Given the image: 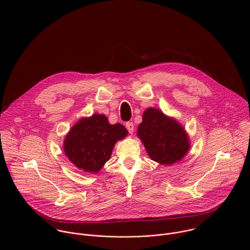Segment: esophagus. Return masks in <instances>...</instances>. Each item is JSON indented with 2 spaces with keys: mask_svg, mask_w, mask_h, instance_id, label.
I'll use <instances>...</instances> for the list:
<instances>
[{
  "mask_svg": "<svg viewBox=\"0 0 250 250\" xmlns=\"http://www.w3.org/2000/svg\"><path fill=\"white\" fill-rule=\"evenodd\" d=\"M125 127H126V129L129 133H132L133 128H134V125H133L132 122H127V123H125Z\"/></svg>",
  "mask_w": 250,
  "mask_h": 250,
  "instance_id": "34e87169",
  "label": "esophagus"
}]
</instances>
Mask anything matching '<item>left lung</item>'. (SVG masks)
Returning a JSON list of instances; mask_svg holds the SVG:
<instances>
[{"instance_id":"8db88e82","label":"left lung","mask_w":250,"mask_h":250,"mask_svg":"<svg viewBox=\"0 0 250 250\" xmlns=\"http://www.w3.org/2000/svg\"><path fill=\"white\" fill-rule=\"evenodd\" d=\"M137 134L150 158L163 165L181 160L190 147L184 128L156 109L145 112Z\"/></svg>"}]
</instances>
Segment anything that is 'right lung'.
<instances>
[{"instance_id":"right-lung-1","label":"right lung","mask_w":250,"mask_h":250,"mask_svg":"<svg viewBox=\"0 0 250 250\" xmlns=\"http://www.w3.org/2000/svg\"><path fill=\"white\" fill-rule=\"evenodd\" d=\"M126 134L123 125H111L104 115H93L71 128L64 141V151L79 169L96 173L110 159L116 142Z\"/></svg>"}]
</instances>
